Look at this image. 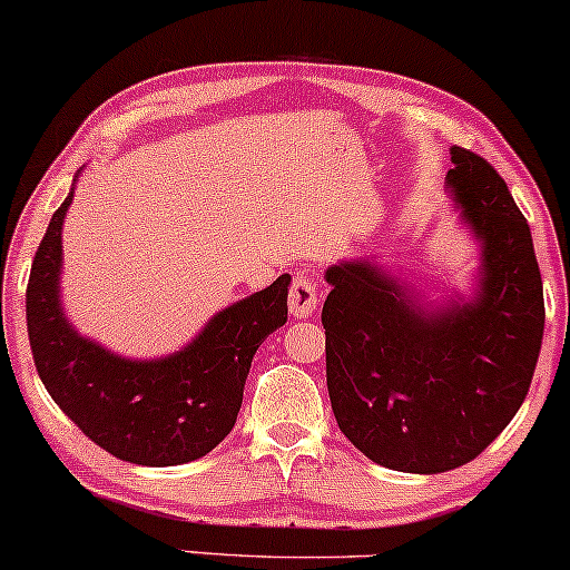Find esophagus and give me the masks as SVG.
<instances>
[{
  "label": "esophagus",
  "mask_w": 570,
  "mask_h": 570,
  "mask_svg": "<svg viewBox=\"0 0 570 570\" xmlns=\"http://www.w3.org/2000/svg\"><path fill=\"white\" fill-rule=\"evenodd\" d=\"M287 306H291L293 317H312L317 306V285L315 274L306 268V272H298L293 277L291 293H287Z\"/></svg>",
  "instance_id": "1"
}]
</instances>
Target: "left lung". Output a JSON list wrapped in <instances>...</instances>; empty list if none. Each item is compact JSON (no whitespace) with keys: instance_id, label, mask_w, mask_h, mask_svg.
<instances>
[{"instance_id":"left-lung-1","label":"left lung","mask_w":570,"mask_h":570,"mask_svg":"<svg viewBox=\"0 0 570 570\" xmlns=\"http://www.w3.org/2000/svg\"><path fill=\"white\" fill-rule=\"evenodd\" d=\"M446 171L482 239L471 304L423 317L368 261L331 266L325 376L342 433L385 469L441 474L482 455L525 401L543 336V287L525 215L492 166L452 147Z\"/></svg>"}]
</instances>
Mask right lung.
Here are the masks:
<instances>
[{
    "label": "right lung",
    "mask_w": 570,
    "mask_h": 570,
    "mask_svg": "<svg viewBox=\"0 0 570 570\" xmlns=\"http://www.w3.org/2000/svg\"><path fill=\"white\" fill-rule=\"evenodd\" d=\"M69 202L72 194L53 213L27 287L29 344L45 390L115 458L177 465L207 455L232 433L255 350L285 325L291 274L215 315L180 353L124 361L75 334L63 320L61 223Z\"/></svg>",
    "instance_id": "obj_1"
}]
</instances>
